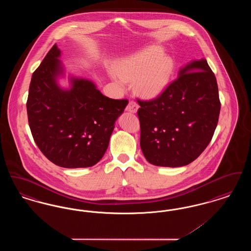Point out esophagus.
<instances>
[{
    "label": "esophagus",
    "mask_w": 251,
    "mask_h": 251,
    "mask_svg": "<svg viewBox=\"0 0 251 251\" xmlns=\"http://www.w3.org/2000/svg\"><path fill=\"white\" fill-rule=\"evenodd\" d=\"M126 110H127L128 112H131V113H136L137 110H138V104H137L135 101L131 100V101L128 103V105H127V107H126Z\"/></svg>",
    "instance_id": "34e87169"
}]
</instances>
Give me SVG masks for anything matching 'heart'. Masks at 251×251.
I'll return each instance as SVG.
<instances>
[{"instance_id": "b5f03b06", "label": "heart", "mask_w": 251, "mask_h": 251, "mask_svg": "<svg viewBox=\"0 0 251 251\" xmlns=\"http://www.w3.org/2000/svg\"><path fill=\"white\" fill-rule=\"evenodd\" d=\"M164 53L162 49L151 46L122 60L117 69L116 81L122 85L135 78L134 86L139 95L146 99L161 95L169 84L174 69L172 59L164 56Z\"/></svg>"}]
</instances>
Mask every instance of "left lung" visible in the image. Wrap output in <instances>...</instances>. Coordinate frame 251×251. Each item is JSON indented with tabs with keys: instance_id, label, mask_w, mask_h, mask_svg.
<instances>
[{
	"instance_id": "obj_1",
	"label": "left lung",
	"mask_w": 251,
	"mask_h": 251,
	"mask_svg": "<svg viewBox=\"0 0 251 251\" xmlns=\"http://www.w3.org/2000/svg\"><path fill=\"white\" fill-rule=\"evenodd\" d=\"M137 101L140 147L149 163L183 167L211 142L221 104L215 74L206 59L187 64L155 99Z\"/></svg>"
}]
</instances>
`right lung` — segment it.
I'll list each match as a JSON object with an SVG mask.
<instances>
[{
	"instance_id": "right-lung-1",
	"label": "right lung",
	"mask_w": 251,
	"mask_h": 251,
	"mask_svg": "<svg viewBox=\"0 0 251 251\" xmlns=\"http://www.w3.org/2000/svg\"><path fill=\"white\" fill-rule=\"evenodd\" d=\"M60 53L53 45L32 75L26 103L29 126L38 149L56 166L92 167L104 155L128 100L102 95L85 79L72 77V87L61 88Z\"/></svg>"
}]
</instances>
